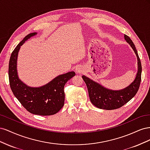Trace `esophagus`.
I'll return each instance as SVG.
<instances>
[{
    "label": "esophagus",
    "mask_w": 150,
    "mask_h": 150,
    "mask_svg": "<svg viewBox=\"0 0 150 150\" xmlns=\"http://www.w3.org/2000/svg\"><path fill=\"white\" fill-rule=\"evenodd\" d=\"M76 71L78 74H80L81 73V72H82V69H81V67L80 66H78L76 68Z\"/></svg>",
    "instance_id": "34e87169"
}]
</instances>
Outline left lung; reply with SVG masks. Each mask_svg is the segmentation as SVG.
<instances>
[{"instance_id": "obj_1", "label": "left lung", "mask_w": 150, "mask_h": 150, "mask_svg": "<svg viewBox=\"0 0 150 150\" xmlns=\"http://www.w3.org/2000/svg\"><path fill=\"white\" fill-rule=\"evenodd\" d=\"M125 39L134 50L138 59V72L133 83L124 89L114 91L103 87L101 84L85 76H82L87 86L91 102L98 108L107 110L120 108L130 101L137 93L139 89L142 80V71L140 59L138 56L137 50L131 39L126 35H125Z\"/></svg>"}]
</instances>
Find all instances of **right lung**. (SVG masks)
Returning <instances> with one entry per match:
<instances>
[{
    "label": "right lung",
    "mask_w": 150,
    "mask_h": 150,
    "mask_svg": "<svg viewBox=\"0 0 150 150\" xmlns=\"http://www.w3.org/2000/svg\"><path fill=\"white\" fill-rule=\"evenodd\" d=\"M37 33L26 35L11 54L8 64V79L13 94L22 106L30 113L41 116L56 114L64 106V88L68 80L74 76L73 71L57 76L47 84L39 88L25 84L19 79L17 71V60L21 46Z\"/></svg>",
    "instance_id": "obj_1"
}]
</instances>
